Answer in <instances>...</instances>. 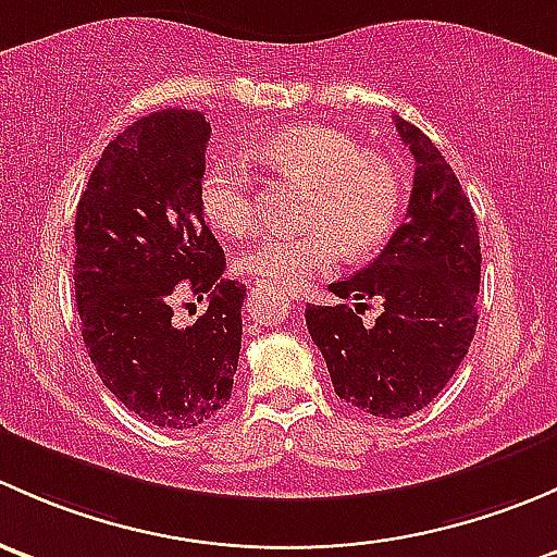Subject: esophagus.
<instances>
[{
  "mask_svg": "<svg viewBox=\"0 0 557 557\" xmlns=\"http://www.w3.org/2000/svg\"><path fill=\"white\" fill-rule=\"evenodd\" d=\"M289 300H292V302H295V300H300V295H289Z\"/></svg>",
  "mask_w": 557,
  "mask_h": 557,
  "instance_id": "1",
  "label": "esophagus"
}]
</instances>
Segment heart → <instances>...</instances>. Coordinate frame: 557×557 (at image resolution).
I'll return each instance as SVG.
<instances>
[{"instance_id": "1", "label": "heart", "mask_w": 557, "mask_h": 557, "mask_svg": "<svg viewBox=\"0 0 557 557\" xmlns=\"http://www.w3.org/2000/svg\"><path fill=\"white\" fill-rule=\"evenodd\" d=\"M255 158L289 180L311 185L295 236H265L246 246L236 265L276 289H295L343 265L346 255L370 257L392 238L405 209V174L392 158L364 152L335 128L302 125L273 136ZM211 227L240 238L255 227L257 198L249 165L238 154L216 158L198 187Z\"/></svg>"}]
</instances>
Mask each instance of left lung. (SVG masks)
<instances>
[{
    "instance_id": "1",
    "label": "left lung",
    "mask_w": 557,
    "mask_h": 557,
    "mask_svg": "<svg viewBox=\"0 0 557 557\" xmlns=\"http://www.w3.org/2000/svg\"><path fill=\"white\" fill-rule=\"evenodd\" d=\"M416 158L405 225L357 276L330 284L337 306H308L306 324L341 399L375 418L423 410L463 362L478 330L480 233L448 160L412 123L394 114ZM382 317L364 325V304Z\"/></svg>"
}]
</instances>
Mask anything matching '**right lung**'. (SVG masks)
Returning <instances> with one entry per match:
<instances>
[{"instance_id": "1", "label": "right lung", "mask_w": 557, "mask_h": 557, "mask_svg": "<svg viewBox=\"0 0 557 557\" xmlns=\"http://www.w3.org/2000/svg\"><path fill=\"white\" fill-rule=\"evenodd\" d=\"M211 125L163 109L114 136L74 220V297L96 372L120 405L163 429H195L233 394L246 286L198 200ZM180 290L210 300L190 327L170 321Z\"/></svg>"}]
</instances>
